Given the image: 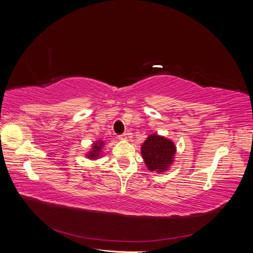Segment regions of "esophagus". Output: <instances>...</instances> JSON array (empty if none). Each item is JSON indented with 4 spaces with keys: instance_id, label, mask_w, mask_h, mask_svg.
Instances as JSON below:
<instances>
[{
    "instance_id": "1",
    "label": "esophagus",
    "mask_w": 253,
    "mask_h": 253,
    "mask_svg": "<svg viewBox=\"0 0 253 253\" xmlns=\"http://www.w3.org/2000/svg\"><path fill=\"white\" fill-rule=\"evenodd\" d=\"M127 137H128L127 134H126V133H124V134L119 136V139H120V140H127Z\"/></svg>"
}]
</instances>
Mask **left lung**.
I'll return each instance as SVG.
<instances>
[{"mask_svg": "<svg viewBox=\"0 0 253 253\" xmlns=\"http://www.w3.org/2000/svg\"><path fill=\"white\" fill-rule=\"evenodd\" d=\"M141 156L148 170L162 174L175 162L176 145L167 137L153 133L141 145Z\"/></svg>", "mask_w": 253, "mask_h": 253, "instance_id": "left-lung-1", "label": "left lung"}]
</instances>
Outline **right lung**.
Returning a JSON list of instances; mask_svg holds the SVG:
<instances>
[{
    "label": "right lung",
    "mask_w": 253,
    "mask_h": 253,
    "mask_svg": "<svg viewBox=\"0 0 253 253\" xmlns=\"http://www.w3.org/2000/svg\"><path fill=\"white\" fill-rule=\"evenodd\" d=\"M104 143L105 142L101 139L96 140L93 144H91L90 150L85 154L86 158L90 160H96L100 158L102 156V149L104 147Z\"/></svg>",
    "instance_id": "right-lung-1"
}]
</instances>
